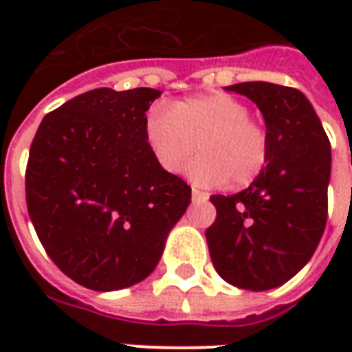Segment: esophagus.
I'll return each mask as SVG.
<instances>
[{
  "mask_svg": "<svg viewBox=\"0 0 352 352\" xmlns=\"http://www.w3.org/2000/svg\"><path fill=\"white\" fill-rule=\"evenodd\" d=\"M192 199H194V201H207V199H209V194L192 188Z\"/></svg>",
  "mask_w": 352,
  "mask_h": 352,
  "instance_id": "34e87169",
  "label": "esophagus"
}]
</instances>
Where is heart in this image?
I'll return each instance as SVG.
<instances>
[{
  "label": "heart",
  "instance_id": "1",
  "mask_svg": "<svg viewBox=\"0 0 352 352\" xmlns=\"http://www.w3.org/2000/svg\"><path fill=\"white\" fill-rule=\"evenodd\" d=\"M145 139L164 171L177 173L190 158L186 175L201 186H247L267 164L270 143L251 109L228 94L211 92L156 105L145 118Z\"/></svg>",
  "mask_w": 352,
  "mask_h": 352
}]
</instances>
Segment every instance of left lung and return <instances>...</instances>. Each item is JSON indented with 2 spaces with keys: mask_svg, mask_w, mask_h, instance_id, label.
<instances>
[{
  "mask_svg": "<svg viewBox=\"0 0 352 352\" xmlns=\"http://www.w3.org/2000/svg\"><path fill=\"white\" fill-rule=\"evenodd\" d=\"M264 116L267 164L249 188L211 196L217 221L209 254L222 279L245 290H270L292 279L313 256L328 217L330 141L300 90L273 82L226 87Z\"/></svg>",
  "mask_w": 352,
  "mask_h": 352,
  "instance_id": "1",
  "label": "left lung"
}]
</instances>
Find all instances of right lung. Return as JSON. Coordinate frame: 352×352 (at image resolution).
Listing matches in <instances>:
<instances>
[{"mask_svg": "<svg viewBox=\"0 0 352 352\" xmlns=\"http://www.w3.org/2000/svg\"><path fill=\"white\" fill-rule=\"evenodd\" d=\"M160 90L96 88L45 116L30 148L28 213L52 262L82 287L146 279L190 186L154 160L146 111Z\"/></svg>", "mask_w": 352, "mask_h": 352, "instance_id": "right-lung-1", "label": "right lung"}]
</instances>
